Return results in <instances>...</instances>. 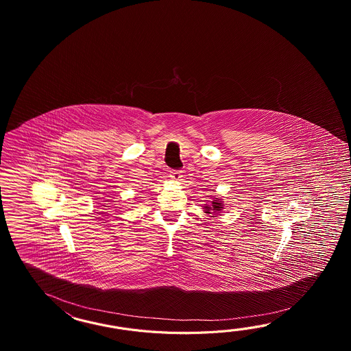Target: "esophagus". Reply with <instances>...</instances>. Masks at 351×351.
I'll list each match as a JSON object with an SVG mask.
<instances>
[{
	"instance_id": "obj_1",
	"label": "esophagus",
	"mask_w": 351,
	"mask_h": 351,
	"mask_svg": "<svg viewBox=\"0 0 351 351\" xmlns=\"http://www.w3.org/2000/svg\"><path fill=\"white\" fill-rule=\"evenodd\" d=\"M173 180H180V178L183 177L180 171H171V176H169Z\"/></svg>"
}]
</instances>
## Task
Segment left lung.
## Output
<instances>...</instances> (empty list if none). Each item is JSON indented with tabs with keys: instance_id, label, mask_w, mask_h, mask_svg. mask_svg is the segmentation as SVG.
I'll return each instance as SVG.
<instances>
[{
	"instance_id": "8db88e82",
	"label": "left lung",
	"mask_w": 351,
	"mask_h": 351,
	"mask_svg": "<svg viewBox=\"0 0 351 351\" xmlns=\"http://www.w3.org/2000/svg\"><path fill=\"white\" fill-rule=\"evenodd\" d=\"M222 208H223V203H222V201H219L218 198H216V199H213V202H212V206H209V207L206 206L204 207V212L208 213V215H210V213H219Z\"/></svg>"
}]
</instances>
